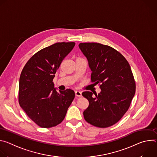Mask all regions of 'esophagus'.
<instances>
[{
  "label": "esophagus",
  "instance_id": "1",
  "mask_svg": "<svg viewBox=\"0 0 157 157\" xmlns=\"http://www.w3.org/2000/svg\"><path fill=\"white\" fill-rule=\"evenodd\" d=\"M75 95L76 97H81L82 94H81V92L79 91H75Z\"/></svg>",
  "mask_w": 157,
  "mask_h": 157
}]
</instances>
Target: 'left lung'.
Here are the masks:
<instances>
[{
	"instance_id": "1",
	"label": "left lung",
	"mask_w": 157,
	"mask_h": 157,
	"mask_svg": "<svg viewBox=\"0 0 157 157\" xmlns=\"http://www.w3.org/2000/svg\"><path fill=\"white\" fill-rule=\"evenodd\" d=\"M79 48L87 58L91 79L101 84V92L93 96L84 91L89 101L84 119L91 125L105 128L117 123L127 111L136 93V82L126 59L109 46L97 43H81Z\"/></svg>"
}]
</instances>
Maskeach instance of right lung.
Wrapping results in <instances>:
<instances>
[{"label": "right lung", "instance_id": "1", "mask_svg": "<svg viewBox=\"0 0 157 157\" xmlns=\"http://www.w3.org/2000/svg\"><path fill=\"white\" fill-rule=\"evenodd\" d=\"M75 45L74 42L56 43L41 50L27 61L21 73L20 105L41 127L50 128L60 124L75 98L72 89L58 93L53 82L63 59Z\"/></svg>", "mask_w": 157, "mask_h": 157}]
</instances>
